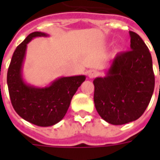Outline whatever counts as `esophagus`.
Listing matches in <instances>:
<instances>
[{
    "instance_id": "34e87169",
    "label": "esophagus",
    "mask_w": 160,
    "mask_h": 160,
    "mask_svg": "<svg viewBox=\"0 0 160 160\" xmlns=\"http://www.w3.org/2000/svg\"><path fill=\"white\" fill-rule=\"evenodd\" d=\"M97 75H98L97 71L95 70H90L89 72H88V76H89L90 78H91V79H92V78L96 77V76H97Z\"/></svg>"
}]
</instances>
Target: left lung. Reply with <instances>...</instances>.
I'll list each match as a JSON object with an SVG mask.
<instances>
[{
    "mask_svg": "<svg viewBox=\"0 0 160 160\" xmlns=\"http://www.w3.org/2000/svg\"><path fill=\"white\" fill-rule=\"evenodd\" d=\"M130 51L117 54L105 77L95 78L94 101L105 121L119 125L144 114L154 90L152 57L141 37L129 31Z\"/></svg>",
    "mask_w": 160,
    "mask_h": 160,
    "instance_id": "left-lung-1",
    "label": "left lung"
}]
</instances>
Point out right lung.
<instances>
[{
    "label": "right lung",
    "mask_w": 160,
    "mask_h": 160,
    "mask_svg": "<svg viewBox=\"0 0 160 160\" xmlns=\"http://www.w3.org/2000/svg\"><path fill=\"white\" fill-rule=\"evenodd\" d=\"M43 32H32L14 51L7 71V85L14 109L26 121L38 126L57 124L66 114L73 95L85 80V75L61 77L45 88L34 87L22 78L27 44L35 37L47 36Z\"/></svg>",
    "instance_id": "add662e5"
}]
</instances>
